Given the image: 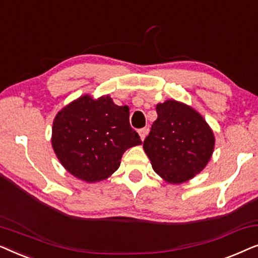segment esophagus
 <instances>
[{"label": "esophagus", "instance_id": "1", "mask_svg": "<svg viewBox=\"0 0 258 258\" xmlns=\"http://www.w3.org/2000/svg\"><path fill=\"white\" fill-rule=\"evenodd\" d=\"M147 133H148V129L147 128H142V129H140L139 130V134H140V137H141V140H144L146 139V136H147Z\"/></svg>", "mask_w": 258, "mask_h": 258}]
</instances>
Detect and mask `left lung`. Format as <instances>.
<instances>
[{
    "label": "left lung",
    "mask_w": 258,
    "mask_h": 258,
    "mask_svg": "<svg viewBox=\"0 0 258 258\" xmlns=\"http://www.w3.org/2000/svg\"><path fill=\"white\" fill-rule=\"evenodd\" d=\"M157 119L143 142L154 170L182 183L203 170L214 151V134L196 110L169 100L156 105Z\"/></svg>",
    "instance_id": "left-lung-1"
}]
</instances>
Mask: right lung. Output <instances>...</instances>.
Segmentation results:
<instances>
[{
	"label": "right lung",
	"instance_id": "1",
	"mask_svg": "<svg viewBox=\"0 0 258 258\" xmlns=\"http://www.w3.org/2000/svg\"><path fill=\"white\" fill-rule=\"evenodd\" d=\"M51 143L70 174L98 182L117 170L124 151L142 141L130 125L128 105H116L109 96L93 100L84 95L56 115Z\"/></svg>",
	"mask_w": 258,
	"mask_h": 258
}]
</instances>
